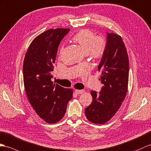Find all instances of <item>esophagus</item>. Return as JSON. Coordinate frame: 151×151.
Wrapping results in <instances>:
<instances>
[{
  "mask_svg": "<svg viewBox=\"0 0 151 151\" xmlns=\"http://www.w3.org/2000/svg\"><path fill=\"white\" fill-rule=\"evenodd\" d=\"M75 92L78 95L82 94V93H83L84 92V90H75Z\"/></svg>",
  "mask_w": 151,
  "mask_h": 151,
  "instance_id": "obj_1",
  "label": "esophagus"
}]
</instances>
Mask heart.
Returning <instances> with one entry per match:
<instances>
[{"mask_svg": "<svg viewBox=\"0 0 151 151\" xmlns=\"http://www.w3.org/2000/svg\"><path fill=\"white\" fill-rule=\"evenodd\" d=\"M73 40L79 44L84 53L89 54L93 58H101L105 52L106 40L102 38H97L95 33L90 29L81 30L74 35Z\"/></svg>", "mask_w": 151, "mask_h": 151, "instance_id": "obj_1", "label": "heart"}]
</instances>
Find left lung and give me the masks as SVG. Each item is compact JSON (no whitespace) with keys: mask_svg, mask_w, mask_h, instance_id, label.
I'll list each match as a JSON object with an SVG mask.
<instances>
[{"mask_svg":"<svg viewBox=\"0 0 151 151\" xmlns=\"http://www.w3.org/2000/svg\"><path fill=\"white\" fill-rule=\"evenodd\" d=\"M106 48L98 66L101 72L100 92L91 90L92 102L85 109L87 119L94 124L107 122L119 109L126 96L129 63L126 48L120 36L107 33Z\"/></svg>","mask_w":151,"mask_h":151,"instance_id":"obj_1","label":"left lung"}]
</instances>
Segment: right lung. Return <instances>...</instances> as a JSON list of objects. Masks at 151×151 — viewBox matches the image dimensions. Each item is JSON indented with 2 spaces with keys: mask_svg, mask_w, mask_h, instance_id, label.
<instances>
[{
  "mask_svg": "<svg viewBox=\"0 0 151 151\" xmlns=\"http://www.w3.org/2000/svg\"><path fill=\"white\" fill-rule=\"evenodd\" d=\"M69 29H49L40 34L29 45L23 65L25 90L38 115L49 124L62 119L73 90L51 81L58 47Z\"/></svg>",
  "mask_w": 151,
  "mask_h": 151,
  "instance_id": "obj_1",
  "label": "right lung"
}]
</instances>
